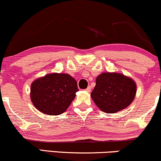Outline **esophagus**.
Listing matches in <instances>:
<instances>
[{
	"label": "esophagus",
	"instance_id": "34e87169",
	"mask_svg": "<svg viewBox=\"0 0 161 161\" xmlns=\"http://www.w3.org/2000/svg\"><path fill=\"white\" fill-rule=\"evenodd\" d=\"M85 90H86V92H90V91H91V87H90V86H88Z\"/></svg>",
	"mask_w": 161,
	"mask_h": 161
}]
</instances>
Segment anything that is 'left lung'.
I'll use <instances>...</instances> for the list:
<instances>
[{"mask_svg":"<svg viewBox=\"0 0 161 161\" xmlns=\"http://www.w3.org/2000/svg\"><path fill=\"white\" fill-rule=\"evenodd\" d=\"M136 93V84L131 77L119 72H103L96 77L91 98L103 112L115 114L128 108Z\"/></svg>","mask_w":161,"mask_h":161,"instance_id":"8db88e82","label":"left lung"}]
</instances>
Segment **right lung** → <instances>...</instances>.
Here are the masks:
<instances>
[{
    "instance_id": "obj_1",
    "label": "right lung",
    "mask_w": 161,
    "mask_h": 161,
    "mask_svg": "<svg viewBox=\"0 0 161 161\" xmlns=\"http://www.w3.org/2000/svg\"><path fill=\"white\" fill-rule=\"evenodd\" d=\"M78 90L76 80L70 75L54 72L33 81L30 95L39 111L57 116L69 108Z\"/></svg>"
}]
</instances>
